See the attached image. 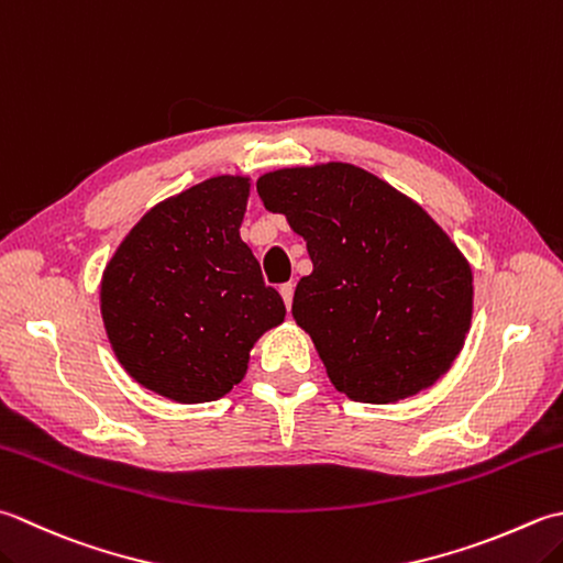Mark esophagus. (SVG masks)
I'll return each mask as SVG.
<instances>
[{
  "label": "esophagus",
  "instance_id": "esophagus-1",
  "mask_svg": "<svg viewBox=\"0 0 563 563\" xmlns=\"http://www.w3.org/2000/svg\"><path fill=\"white\" fill-rule=\"evenodd\" d=\"M292 292H295V285L292 283H283L280 285V295H283V302H285V307H292Z\"/></svg>",
  "mask_w": 563,
  "mask_h": 563
}]
</instances>
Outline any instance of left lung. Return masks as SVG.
<instances>
[{
  "instance_id": "8db88e82",
  "label": "left lung",
  "mask_w": 563,
  "mask_h": 563,
  "mask_svg": "<svg viewBox=\"0 0 563 563\" xmlns=\"http://www.w3.org/2000/svg\"><path fill=\"white\" fill-rule=\"evenodd\" d=\"M256 190L307 241L314 268L297 283L292 317L334 388L390 405L442 378L473 314L471 266L446 231L351 163L273 170Z\"/></svg>"
}]
</instances>
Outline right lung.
I'll return each instance as SVG.
<instances>
[{
    "label": "right lung",
    "instance_id": "1",
    "mask_svg": "<svg viewBox=\"0 0 563 563\" xmlns=\"http://www.w3.org/2000/svg\"><path fill=\"white\" fill-rule=\"evenodd\" d=\"M251 183L217 175L151 207L107 263L104 329L121 366L173 402L224 398L256 341L285 319L241 241Z\"/></svg>",
    "mask_w": 563,
    "mask_h": 563
}]
</instances>
